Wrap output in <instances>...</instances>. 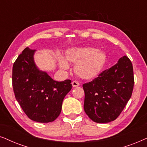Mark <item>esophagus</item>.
<instances>
[{
    "label": "esophagus",
    "instance_id": "34e87169",
    "mask_svg": "<svg viewBox=\"0 0 147 147\" xmlns=\"http://www.w3.org/2000/svg\"><path fill=\"white\" fill-rule=\"evenodd\" d=\"M72 85L73 87H77L79 86V83H78L77 81H73V82H72Z\"/></svg>",
    "mask_w": 147,
    "mask_h": 147
}]
</instances>
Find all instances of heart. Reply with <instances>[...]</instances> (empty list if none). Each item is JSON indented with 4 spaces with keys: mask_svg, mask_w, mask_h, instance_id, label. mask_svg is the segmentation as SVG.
<instances>
[{
    "mask_svg": "<svg viewBox=\"0 0 147 147\" xmlns=\"http://www.w3.org/2000/svg\"><path fill=\"white\" fill-rule=\"evenodd\" d=\"M105 60L106 54L104 52L91 46L70 49L66 54V58L61 54L58 56V66L62 70L70 68L68 62L75 63V72L85 79L95 77L102 69Z\"/></svg>",
    "mask_w": 147,
    "mask_h": 147,
    "instance_id": "heart-1",
    "label": "heart"
}]
</instances>
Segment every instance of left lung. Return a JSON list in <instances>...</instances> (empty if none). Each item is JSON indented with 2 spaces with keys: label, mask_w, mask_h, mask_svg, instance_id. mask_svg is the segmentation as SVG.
Here are the masks:
<instances>
[{
  "label": "left lung",
  "mask_w": 147,
  "mask_h": 147,
  "mask_svg": "<svg viewBox=\"0 0 147 147\" xmlns=\"http://www.w3.org/2000/svg\"><path fill=\"white\" fill-rule=\"evenodd\" d=\"M134 84L132 62L124 56L93 81L83 84L85 113L97 123L115 120L130 99Z\"/></svg>",
  "instance_id": "1"
}]
</instances>
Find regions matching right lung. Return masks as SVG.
Listing matches in <instances>:
<instances>
[{"instance_id": "add662e5", "label": "right lung", "mask_w": 147, "mask_h": 147, "mask_svg": "<svg viewBox=\"0 0 147 147\" xmlns=\"http://www.w3.org/2000/svg\"><path fill=\"white\" fill-rule=\"evenodd\" d=\"M35 50L25 48L13 66V87L17 101L31 120L53 122L61 112L62 101L72 89L70 80L56 81L39 69Z\"/></svg>"}]
</instances>
